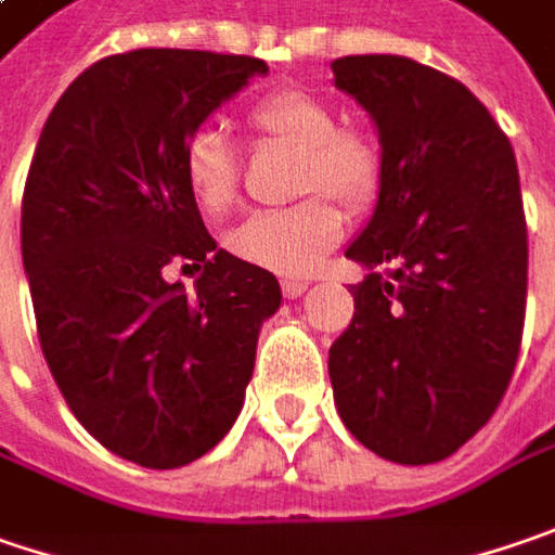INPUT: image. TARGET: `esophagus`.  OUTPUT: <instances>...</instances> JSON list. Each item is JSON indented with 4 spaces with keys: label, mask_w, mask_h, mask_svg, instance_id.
Returning <instances> with one entry per match:
<instances>
[{
    "label": "esophagus",
    "mask_w": 555,
    "mask_h": 555,
    "mask_svg": "<svg viewBox=\"0 0 555 555\" xmlns=\"http://www.w3.org/2000/svg\"><path fill=\"white\" fill-rule=\"evenodd\" d=\"M281 287H284V296H287V299H296V296H302V293L309 291V281H302V278H287Z\"/></svg>",
    "instance_id": "esophagus-1"
}]
</instances>
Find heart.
<instances>
[{
  "mask_svg": "<svg viewBox=\"0 0 555 555\" xmlns=\"http://www.w3.org/2000/svg\"><path fill=\"white\" fill-rule=\"evenodd\" d=\"M249 125L264 140L299 153L296 193H331L365 206L380 181V153L362 130L337 127V112L315 93L281 90L259 99ZM186 181L196 203L221 215L236 199V155L218 127H199L186 143ZM344 211L327 196H309L281 211H259L228 234V249L243 262L278 274H309L340 243Z\"/></svg>",
  "mask_w": 555,
  "mask_h": 555,
  "instance_id": "b5f03b06",
  "label": "heart"
}]
</instances>
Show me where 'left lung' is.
<instances>
[{
  "label": "left lung",
  "instance_id": "left-lung-1",
  "mask_svg": "<svg viewBox=\"0 0 555 555\" xmlns=\"http://www.w3.org/2000/svg\"><path fill=\"white\" fill-rule=\"evenodd\" d=\"M372 118L380 181L347 259L369 274L327 352L349 434L400 465L453 456L513 377L528 228L509 137L468 87L405 55L331 62ZM388 274H383V268Z\"/></svg>",
  "mask_w": 555,
  "mask_h": 555
}]
</instances>
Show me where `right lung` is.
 <instances>
[{
  "label": "right lung",
  "mask_w": 555,
  "mask_h": 555,
  "mask_svg": "<svg viewBox=\"0 0 555 555\" xmlns=\"http://www.w3.org/2000/svg\"><path fill=\"white\" fill-rule=\"evenodd\" d=\"M262 59L133 49L83 70L37 143L21 256L40 347L74 418L115 456L181 468L234 428L271 271L218 249L186 181V143ZM204 264L193 297L164 268Z\"/></svg>",
  "instance_id": "add662e5"
}]
</instances>
